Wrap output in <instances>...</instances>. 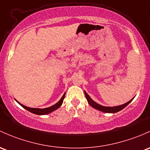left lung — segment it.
Returning a JSON list of instances; mask_svg holds the SVG:
<instances>
[{"label":"left lung","mask_w":150,"mask_h":150,"mask_svg":"<svg viewBox=\"0 0 150 150\" xmlns=\"http://www.w3.org/2000/svg\"><path fill=\"white\" fill-rule=\"evenodd\" d=\"M85 95H86V99H87L88 103H89L90 105L93 107V108H96V109L98 110V111H102V112L111 113H114L116 112H119V111H120L121 110L124 109V108H125L127 105H129V104L132 102V100L134 99V98H133L131 99L129 101L127 102V103H124V104H122V105H117V106L110 107V106H103V105H100V104L97 103L96 102L94 101V100H93L91 97H90L89 95H88L86 91H85Z\"/></svg>","instance_id":"8db88e82"}]
</instances>
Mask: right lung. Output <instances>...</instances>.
Listing matches in <instances>:
<instances>
[{
    "instance_id": "right-lung-1",
    "label": "right lung",
    "mask_w": 150,
    "mask_h": 150,
    "mask_svg": "<svg viewBox=\"0 0 150 150\" xmlns=\"http://www.w3.org/2000/svg\"><path fill=\"white\" fill-rule=\"evenodd\" d=\"M64 96H65V93H64V95L62 96V97L61 98V99L57 102V103H55L54 105H52V106L48 107V108H30V107H27V106H26V105H23V104L20 103L19 102H18V100H16V99L15 100H16V101L18 104H20V105H21L23 108H24L25 109H26L27 111H30V112L34 113V114H37V115H46V114H48V113H50L51 112H52V111H55V110H57V108H59V107L61 106V105H62L63 103V100H64Z\"/></svg>"
}]
</instances>
